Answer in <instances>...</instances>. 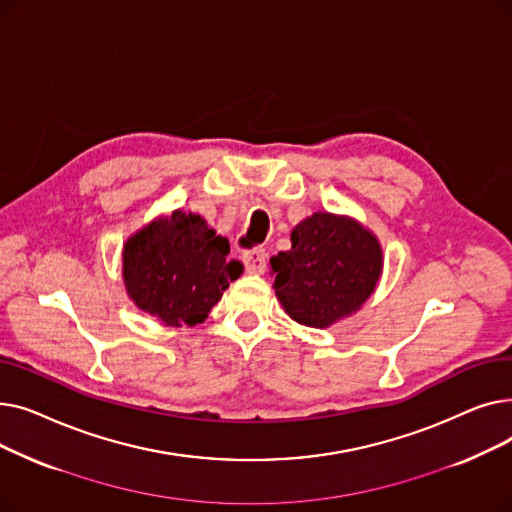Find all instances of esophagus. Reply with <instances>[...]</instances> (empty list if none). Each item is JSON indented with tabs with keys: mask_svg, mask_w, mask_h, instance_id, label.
Returning <instances> with one entry per match:
<instances>
[{
	"mask_svg": "<svg viewBox=\"0 0 512 512\" xmlns=\"http://www.w3.org/2000/svg\"><path fill=\"white\" fill-rule=\"evenodd\" d=\"M242 261L251 274H263L265 270V251L263 249H251L242 253Z\"/></svg>",
	"mask_w": 512,
	"mask_h": 512,
	"instance_id": "34e87169",
	"label": "esophagus"
}]
</instances>
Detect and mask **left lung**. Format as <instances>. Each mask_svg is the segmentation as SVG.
Instances as JSON below:
<instances>
[{
    "label": "left lung",
    "instance_id": "1",
    "mask_svg": "<svg viewBox=\"0 0 512 512\" xmlns=\"http://www.w3.org/2000/svg\"><path fill=\"white\" fill-rule=\"evenodd\" d=\"M290 251L270 259L276 299L307 328H330L357 313L378 288L384 251L351 215L315 211L290 232Z\"/></svg>",
    "mask_w": 512,
    "mask_h": 512
}]
</instances>
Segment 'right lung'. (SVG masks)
Listing matches in <instances>:
<instances>
[{"label":"right lung","mask_w":512,"mask_h":512,"mask_svg":"<svg viewBox=\"0 0 512 512\" xmlns=\"http://www.w3.org/2000/svg\"><path fill=\"white\" fill-rule=\"evenodd\" d=\"M228 238L199 213L176 209L130 234L122 249L128 299L164 326H197L224 290L240 278L242 263L228 259Z\"/></svg>","instance_id":"obj_1"}]
</instances>
